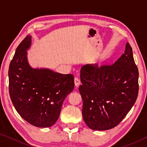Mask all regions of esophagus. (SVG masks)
<instances>
[{
    "instance_id": "esophagus-1",
    "label": "esophagus",
    "mask_w": 147,
    "mask_h": 147,
    "mask_svg": "<svg viewBox=\"0 0 147 147\" xmlns=\"http://www.w3.org/2000/svg\"><path fill=\"white\" fill-rule=\"evenodd\" d=\"M80 80L78 77H76L74 78V84H75V86L78 87L80 85Z\"/></svg>"
}]
</instances>
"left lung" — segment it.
<instances>
[{
    "instance_id": "left-lung-1",
    "label": "left lung",
    "mask_w": 147,
    "mask_h": 147,
    "mask_svg": "<svg viewBox=\"0 0 147 147\" xmlns=\"http://www.w3.org/2000/svg\"><path fill=\"white\" fill-rule=\"evenodd\" d=\"M139 72L132 49L126 43L124 53L111 65L82 67V116L89 128L107 130L121 123L138 98Z\"/></svg>"
}]
</instances>
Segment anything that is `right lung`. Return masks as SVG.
I'll use <instances>...</instances> for the list:
<instances>
[{
  "label": "right lung",
  "instance_id": "add662e5",
  "mask_svg": "<svg viewBox=\"0 0 147 147\" xmlns=\"http://www.w3.org/2000/svg\"><path fill=\"white\" fill-rule=\"evenodd\" d=\"M31 38L28 35L19 44L9 64V96L24 120L37 127H51L58 119L65 98L73 90L74 76L31 67L26 52Z\"/></svg>",
  "mask_w": 147,
  "mask_h": 147
}]
</instances>
